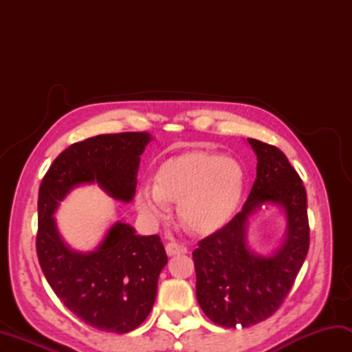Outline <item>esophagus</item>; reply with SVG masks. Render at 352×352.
<instances>
[{
    "label": "esophagus",
    "mask_w": 352,
    "mask_h": 352,
    "mask_svg": "<svg viewBox=\"0 0 352 352\" xmlns=\"http://www.w3.org/2000/svg\"><path fill=\"white\" fill-rule=\"evenodd\" d=\"M188 252V248L186 246L180 245V243H175V242H170L166 245V254L169 257L172 256H178V254H186Z\"/></svg>",
    "instance_id": "1"
}]
</instances>
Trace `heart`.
Wrapping results in <instances>:
<instances>
[{
  "instance_id": "heart-1",
  "label": "heart",
  "mask_w": 352,
  "mask_h": 352,
  "mask_svg": "<svg viewBox=\"0 0 352 352\" xmlns=\"http://www.w3.org/2000/svg\"><path fill=\"white\" fill-rule=\"evenodd\" d=\"M245 172L230 157L192 151L163 162L154 184L142 183L136 192L138 212L157 223L169 218L170 203L193 233L207 234L231 219L241 203Z\"/></svg>"
}]
</instances>
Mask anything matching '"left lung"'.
Returning <instances> with one entry per match:
<instances>
[{
  "label": "left lung",
  "mask_w": 352,
  "mask_h": 352,
  "mask_svg": "<svg viewBox=\"0 0 352 352\" xmlns=\"http://www.w3.org/2000/svg\"><path fill=\"white\" fill-rule=\"evenodd\" d=\"M257 155V177L242 210L193 251L197 300L206 316L226 328H246L278 310L309 251L307 193L278 148L248 139ZM281 208L282 243L271 254L250 250L249 219L261 206Z\"/></svg>",
  "instance_id": "8db88e82"
}]
</instances>
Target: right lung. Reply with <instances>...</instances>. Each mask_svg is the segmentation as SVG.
Here are the masks:
<instances>
[{
  "label": "right lung",
  "mask_w": 352,
  "mask_h": 352,
  "mask_svg": "<svg viewBox=\"0 0 352 352\" xmlns=\"http://www.w3.org/2000/svg\"><path fill=\"white\" fill-rule=\"evenodd\" d=\"M148 133L100 134L74 144L45 174L37 199V258L45 278L85 324L109 333L138 328L153 309L168 256L160 237L136 234L118 221L92 251H77L58 233L54 214L72 189L98 184L116 201L131 203Z\"/></svg>",
  "instance_id": "right-lung-1"
}]
</instances>
